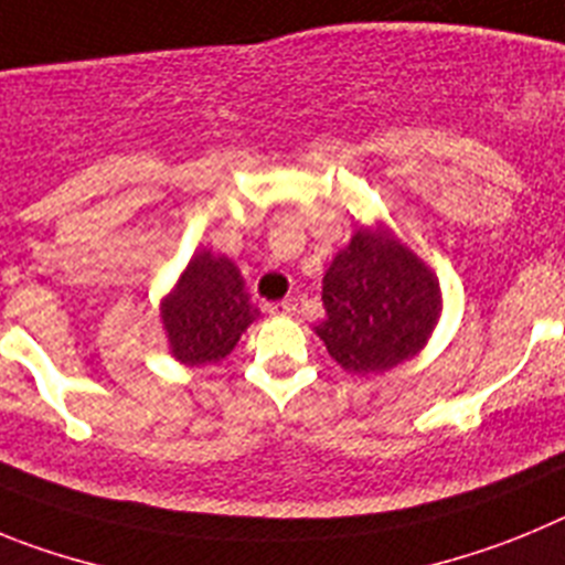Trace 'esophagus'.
I'll return each mask as SVG.
<instances>
[{"label": "esophagus", "mask_w": 565, "mask_h": 565, "mask_svg": "<svg viewBox=\"0 0 565 565\" xmlns=\"http://www.w3.org/2000/svg\"><path fill=\"white\" fill-rule=\"evenodd\" d=\"M268 311L277 313V317H294V313H297V299H282V302H274Z\"/></svg>", "instance_id": "obj_1"}]
</instances>
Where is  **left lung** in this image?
I'll return each instance as SVG.
<instances>
[{"mask_svg": "<svg viewBox=\"0 0 565 565\" xmlns=\"http://www.w3.org/2000/svg\"><path fill=\"white\" fill-rule=\"evenodd\" d=\"M328 353L351 373H384L422 351L441 311L438 282L387 232L359 228L322 279Z\"/></svg>", "mask_w": 565, "mask_h": 565, "instance_id": "8db88e82", "label": "left lung"}]
</instances>
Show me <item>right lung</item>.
<instances>
[{
    "instance_id": "obj_1",
    "label": "right lung",
    "mask_w": 565,
    "mask_h": 565,
    "mask_svg": "<svg viewBox=\"0 0 565 565\" xmlns=\"http://www.w3.org/2000/svg\"><path fill=\"white\" fill-rule=\"evenodd\" d=\"M257 317L237 268L209 252L194 254L174 294L163 302L172 353L186 364L221 362Z\"/></svg>"
}]
</instances>
